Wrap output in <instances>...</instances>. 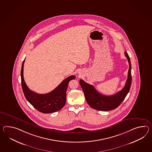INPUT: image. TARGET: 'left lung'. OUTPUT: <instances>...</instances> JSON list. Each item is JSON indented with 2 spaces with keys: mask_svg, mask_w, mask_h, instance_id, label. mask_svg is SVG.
<instances>
[{
  "mask_svg": "<svg viewBox=\"0 0 152 152\" xmlns=\"http://www.w3.org/2000/svg\"><path fill=\"white\" fill-rule=\"evenodd\" d=\"M125 55L129 64L127 79L124 87L115 94L109 96L103 95L98 92L93 86L89 85L82 80H80V83L83 91L86 100L93 109L100 111L114 110L118 107L122 101L125 99L130 91L132 82L131 64L130 57L126 52H125Z\"/></svg>",
  "mask_w": 152,
  "mask_h": 152,
  "instance_id": "8db88e82",
  "label": "left lung"
}]
</instances>
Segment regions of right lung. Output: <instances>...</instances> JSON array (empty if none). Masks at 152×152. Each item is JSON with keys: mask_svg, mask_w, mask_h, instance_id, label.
<instances>
[{"mask_svg": "<svg viewBox=\"0 0 152 152\" xmlns=\"http://www.w3.org/2000/svg\"><path fill=\"white\" fill-rule=\"evenodd\" d=\"M22 62L21 78L23 92L26 99L35 109L41 113L49 114L59 111L65 105L66 100V90L69 82L75 79V76L72 75L65 78L56 88L46 94H38L31 91L26 85L23 78V65Z\"/></svg>", "mask_w": 152, "mask_h": 152, "instance_id": "1", "label": "right lung"}]
</instances>
